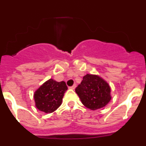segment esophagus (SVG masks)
<instances>
[{"label":"esophagus","instance_id":"34e87169","mask_svg":"<svg viewBox=\"0 0 146 146\" xmlns=\"http://www.w3.org/2000/svg\"><path fill=\"white\" fill-rule=\"evenodd\" d=\"M75 88H76V85H75V84H74V85H73V86H71L70 88H71V89H72V90H74V89H75Z\"/></svg>","mask_w":146,"mask_h":146}]
</instances>
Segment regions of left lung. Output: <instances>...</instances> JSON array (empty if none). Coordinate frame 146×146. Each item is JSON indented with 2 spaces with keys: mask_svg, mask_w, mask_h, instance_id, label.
<instances>
[{
  "mask_svg": "<svg viewBox=\"0 0 146 146\" xmlns=\"http://www.w3.org/2000/svg\"><path fill=\"white\" fill-rule=\"evenodd\" d=\"M82 104L92 110L104 108L111 99L110 87L98 75L87 74L75 88Z\"/></svg>",
  "mask_w": 146,
  "mask_h": 146,
  "instance_id": "obj_1",
  "label": "left lung"
}]
</instances>
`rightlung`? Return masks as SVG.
<instances>
[{
	"label": "right lung",
	"mask_w": 146,
	"mask_h": 146,
	"mask_svg": "<svg viewBox=\"0 0 146 146\" xmlns=\"http://www.w3.org/2000/svg\"><path fill=\"white\" fill-rule=\"evenodd\" d=\"M67 88L64 81L57 82L50 79L34 93L36 107L40 111L51 113L60 106Z\"/></svg>",
	"instance_id": "right-lung-1"
}]
</instances>
